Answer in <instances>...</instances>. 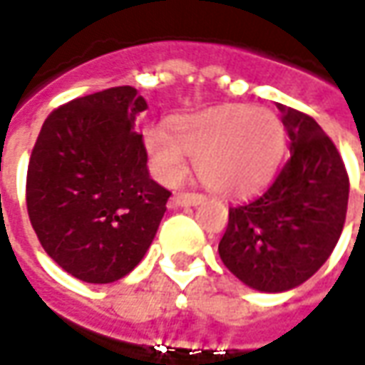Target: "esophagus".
<instances>
[{"label":"esophagus","instance_id":"obj_1","mask_svg":"<svg viewBox=\"0 0 365 365\" xmlns=\"http://www.w3.org/2000/svg\"><path fill=\"white\" fill-rule=\"evenodd\" d=\"M205 199L203 193H195V191H180V193H174L172 197V205H197Z\"/></svg>","mask_w":365,"mask_h":365}]
</instances>
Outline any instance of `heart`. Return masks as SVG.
<instances>
[{"instance_id":"heart-1","label":"heart","mask_w":365,"mask_h":365,"mask_svg":"<svg viewBox=\"0 0 365 365\" xmlns=\"http://www.w3.org/2000/svg\"><path fill=\"white\" fill-rule=\"evenodd\" d=\"M146 150L166 180L185 172L193 156L199 180L217 193H248L272 180L285 144L282 120L250 105H221L170 120L168 130L148 128Z\"/></svg>"}]
</instances>
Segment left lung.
Returning <instances> with one entry per match:
<instances>
[{"label":"left lung","mask_w":365,"mask_h":365,"mask_svg":"<svg viewBox=\"0 0 365 365\" xmlns=\"http://www.w3.org/2000/svg\"><path fill=\"white\" fill-rule=\"evenodd\" d=\"M289 158L258 197L229 207L222 264L252 289L297 287L327 262L342 235L350 180L340 152L307 113L277 105Z\"/></svg>","instance_id":"8db88e82"}]
</instances>
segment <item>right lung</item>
Listing matches in <instances>:
<instances>
[{
    "label": "right lung",
    "instance_id": "right-lung-1",
    "mask_svg": "<svg viewBox=\"0 0 365 365\" xmlns=\"http://www.w3.org/2000/svg\"><path fill=\"white\" fill-rule=\"evenodd\" d=\"M148 109L130 86L78 97L46 117L27 170V211L44 252L88 283L135 268L166 213L135 130Z\"/></svg>",
    "mask_w": 365,
    "mask_h": 365
}]
</instances>
